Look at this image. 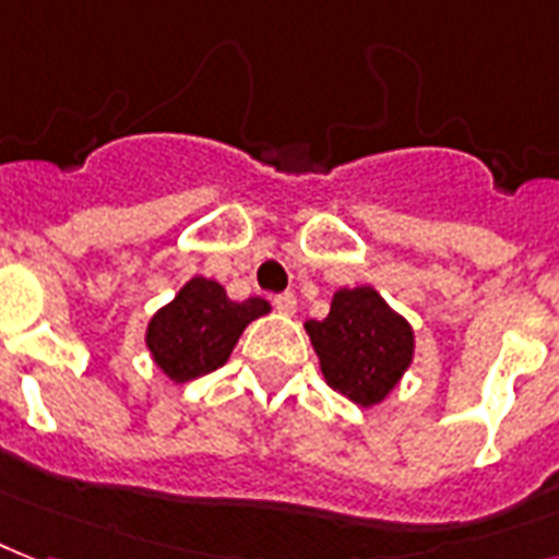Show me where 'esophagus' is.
I'll return each mask as SVG.
<instances>
[{
  "instance_id": "esophagus-1",
  "label": "esophagus",
  "mask_w": 559,
  "mask_h": 559,
  "mask_svg": "<svg viewBox=\"0 0 559 559\" xmlns=\"http://www.w3.org/2000/svg\"><path fill=\"white\" fill-rule=\"evenodd\" d=\"M274 309L280 311V314H294V311H297V297H294L292 292L276 294V297H274Z\"/></svg>"
}]
</instances>
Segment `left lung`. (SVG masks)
<instances>
[{
    "instance_id": "1",
    "label": "left lung",
    "mask_w": 559,
    "mask_h": 559,
    "mask_svg": "<svg viewBox=\"0 0 559 559\" xmlns=\"http://www.w3.org/2000/svg\"><path fill=\"white\" fill-rule=\"evenodd\" d=\"M326 382L356 405H376L393 391L414 356V332L370 288H341L323 320L306 323Z\"/></svg>"
}]
</instances>
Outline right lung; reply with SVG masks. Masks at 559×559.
Masks as SVG:
<instances>
[{
    "label": "right lung",
    "mask_w": 559,
    "mask_h": 559,
    "mask_svg": "<svg viewBox=\"0 0 559 559\" xmlns=\"http://www.w3.org/2000/svg\"><path fill=\"white\" fill-rule=\"evenodd\" d=\"M271 309L262 297L233 302L215 280L194 276L175 300L151 318L148 349L159 370L175 382H192L230 358L250 320Z\"/></svg>",
    "instance_id": "obj_1"
}]
</instances>
